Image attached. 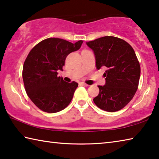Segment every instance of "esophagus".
<instances>
[{
  "label": "esophagus",
  "instance_id": "1",
  "mask_svg": "<svg viewBox=\"0 0 159 159\" xmlns=\"http://www.w3.org/2000/svg\"><path fill=\"white\" fill-rule=\"evenodd\" d=\"M79 85H83V86H88V85L86 84V83H83V82H80V83H79Z\"/></svg>",
  "mask_w": 159,
  "mask_h": 159
}]
</instances>
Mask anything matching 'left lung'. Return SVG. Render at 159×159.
Returning a JSON list of instances; mask_svg holds the SVG:
<instances>
[{"instance_id":"8db88e82","label":"left lung","mask_w":159,"mask_h":159,"mask_svg":"<svg viewBox=\"0 0 159 159\" xmlns=\"http://www.w3.org/2000/svg\"><path fill=\"white\" fill-rule=\"evenodd\" d=\"M93 50L97 69L106 66L104 85H98L99 93L93 99L104 111L114 112L130 102L138 88L140 66L135 52L124 40L104 36L86 43Z\"/></svg>"}]
</instances>
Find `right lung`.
Returning a JSON list of instances; mask_svg holds the SVG:
<instances>
[{
  "mask_svg": "<svg viewBox=\"0 0 159 159\" xmlns=\"http://www.w3.org/2000/svg\"><path fill=\"white\" fill-rule=\"evenodd\" d=\"M83 43L49 38L29 52L23 66V81L29 98L42 111H60L71 102L78 83L65 82L57 76V71H62L67 55L79 50Z\"/></svg>",
  "mask_w": 159,
  "mask_h": 159,
  "instance_id": "add662e5",
  "label": "right lung"
}]
</instances>
